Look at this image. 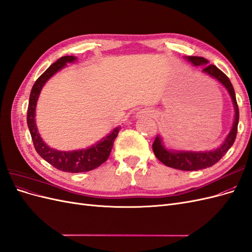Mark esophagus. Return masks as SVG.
<instances>
[{"label":"esophagus","mask_w":252,"mask_h":252,"mask_svg":"<svg viewBox=\"0 0 252 252\" xmlns=\"http://www.w3.org/2000/svg\"><path fill=\"white\" fill-rule=\"evenodd\" d=\"M152 110L150 109H143L140 112H138V116L139 117H147V116H152Z\"/></svg>","instance_id":"1"}]
</instances>
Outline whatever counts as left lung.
<instances>
[{
    "label": "left lung",
    "instance_id": "1",
    "mask_svg": "<svg viewBox=\"0 0 252 252\" xmlns=\"http://www.w3.org/2000/svg\"><path fill=\"white\" fill-rule=\"evenodd\" d=\"M189 62H191L194 66H203V71L207 73L211 77L216 78L220 83H222L226 87V89L229 91V94L234 105L235 110V117L231 130L226 138L225 142L220 148L213 150V151H205V152H190V151H168L165 149L162 145L161 136L158 135L155 139L154 144H152V150H154L156 157L158 161H161L164 165L171 167L174 169L180 170H186V171H192V170H200L204 168H208L215 164H217L220 158H222L227 151L230 149L233 145L236 132H238V124H239V106L236 103V97L234 94V89L232 84L227 75L220 71L219 68L212 64H208V61L202 57H187Z\"/></svg>",
    "mask_w": 252,
    "mask_h": 252
}]
</instances>
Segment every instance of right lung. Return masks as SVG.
Wrapping results in <instances>:
<instances>
[{"label": "right lung", "mask_w": 252, "mask_h": 252, "mask_svg": "<svg viewBox=\"0 0 252 252\" xmlns=\"http://www.w3.org/2000/svg\"><path fill=\"white\" fill-rule=\"evenodd\" d=\"M75 58L72 56H65L60 58L57 62L50 65L46 69V71L42 73L39 79L35 81L32 91H30L27 109V125L29 128L30 134H32L33 146L37 154H39L45 161L48 162L50 165H52L55 168L59 170L78 173L94 170L97 168L98 166H101L104 162H106V159L108 158L111 152L114 140H116L118 136L121 128L117 127L109 135L106 136L104 140L94 145V146L88 149L77 151H58L49 148L47 145L42 141L40 134L37 133V129L34 123L35 105L37 97H39L40 94V91L48 79H50L57 71L62 69L67 62H73Z\"/></svg>", "instance_id": "1"}]
</instances>
